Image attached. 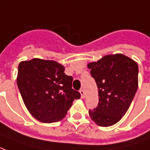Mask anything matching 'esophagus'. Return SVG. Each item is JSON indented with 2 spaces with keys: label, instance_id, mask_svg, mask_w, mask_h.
Listing matches in <instances>:
<instances>
[{
  "label": "esophagus",
  "instance_id": "1",
  "mask_svg": "<svg viewBox=\"0 0 150 150\" xmlns=\"http://www.w3.org/2000/svg\"><path fill=\"white\" fill-rule=\"evenodd\" d=\"M80 94H81V98H85V92H84V90H83V89H81V90H80Z\"/></svg>",
  "mask_w": 150,
  "mask_h": 150
}]
</instances>
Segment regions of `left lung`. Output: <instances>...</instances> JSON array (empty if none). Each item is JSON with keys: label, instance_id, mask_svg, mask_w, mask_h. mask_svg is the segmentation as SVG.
Wrapping results in <instances>:
<instances>
[{"label": "left lung", "instance_id": "8db88e82", "mask_svg": "<svg viewBox=\"0 0 150 150\" xmlns=\"http://www.w3.org/2000/svg\"><path fill=\"white\" fill-rule=\"evenodd\" d=\"M91 76L98 91V105L89 115L96 125L110 127L127 112L139 85V67L123 54H107L97 62H89Z\"/></svg>", "mask_w": 150, "mask_h": 150}]
</instances>
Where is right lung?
Masks as SVG:
<instances>
[{
    "label": "right lung",
    "instance_id": "add662e5",
    "mask_svg": "<svg viewBox=\"0 0 150 150\" xmlns=\"http://www.w3.org/2000/svg\"><path fill=\"white\" fill-rule=\"evenodd\" d=\"M54 60L34 59L19 62L17 85L25 107L42 123L60 121L75 99L81 98L72 88L73 77Z\"/></svg>",
    "mask_w": 150,
    "mask_h": 150
}]
</instances>
